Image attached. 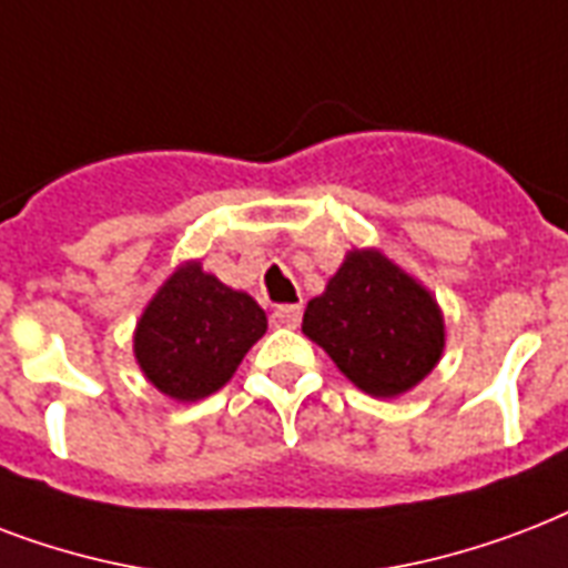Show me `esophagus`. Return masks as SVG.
<instances>
[{"label":"esophagus","instance_id":"1","mask_svg":"<svg viewBox=\"0 0 568 568\" xmlns=\"http://www.w3.org/2000/svg\"><path fill=\"white\" fill-rule=\"evenodd\" d=\"M272 323L281 328H296L302 323V305H278L272 311Z\"/></svg>","mask_w":568,"mask_h":568}]
</instances>
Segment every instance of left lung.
Instances as JSON below:
<instances>
[{"instance_id":"obj_1","label":"left lung","mask_w":568,"mask_h":568,"mask_svg":"<svg viewBox=\"0 0 568 568\" xmlns=\"http://www.w3.org/2000/svg\"><path fill=\"white\" fill-rule=\"evenodd\" d=\"M302 332L373 397L415 388L444 349L435 298L379 252L346 254L323 296L307 302Z\"/></svg>"}]
</instances>
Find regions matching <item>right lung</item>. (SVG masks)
I'll use <instances>...</instances> for the list:
<instances>
[{
	"label": "right lung",
	"instance_id": "right-lung-1",
	"mask_svg": "<svg viewBox=\"0 0 568 568\" xmlns=\"http://www.w3.org/2000/svg\"><path fill=\"white\" fill-rule=\"evenodd\" d=\"M266 332L263 307L186 263L153 296L135 328L144 376L174 399H201L231 379Z\"/></svg>",
	"mask_w": 568,
	"mask_h": 568
}]
</instances>
